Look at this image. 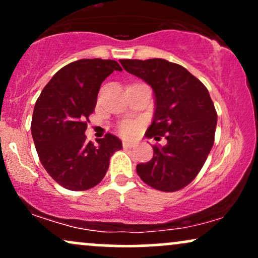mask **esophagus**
Returning a JSON list of instances; mask_svg holds the SVG:
<instances>
[{
    "mask_svg": "<svg viewBox=\"0 0 258 258\" xmlns=\"http://www.w3.org/2000/svg\"><path fill=\"white\" fill-rule=\"evenodd\" d=\"M122 146H123V148H132L133 146H135V144H133L132 142H127V141H123V142H122Z\"/></svg>",
    "mask_w": 258,
    "mask_h": 258,
    "instance_id": "1",
    "label": "esophagus"
}]
</instances>
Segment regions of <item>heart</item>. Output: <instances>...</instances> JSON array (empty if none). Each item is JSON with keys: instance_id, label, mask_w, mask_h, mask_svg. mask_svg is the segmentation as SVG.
<instances>
[{"instance_id": "heart-1", "label": "heart", "mask_w": 258, "mask_h": 258, "mask_svg": "<svg viewBox=\"0 0 258 258\" xmlns=\"http://www.w3.org/2000/svg\"><path fill=\"white\" fill-rule=\"evenodd\" d=\"M119 132L121 135L131 137V136L136 135V132H137V125L135 122H132V121H123V122L120 123Z\"/></svg>"}]
</instances>
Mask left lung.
<instances>
[{
  "label": "left lung",
  "mask_w": 258,
  "mask_h": 258,
  "mask_svg": "<svg viewBox=\"0 0 258 258\" xmlns=\"http://www.w3.org/2000/svg\"><path fill=\"white\" fill-rule=\"evenodd\" d=\"M120 63L155 94L154 119L146 136L167 139L166 146L153 147L150 161L137 165L138 176L158 190H179L198 176L214 146L217 112L209 91L185 68L165 59Z\"/></svg>",
  "instance_id": "1"
}]
</instances>
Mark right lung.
I'll return each mask as SVG.
<instances>
[{
	"instance_id": "right-lung-1",
	"label": "right lung",
	"mask_w": 258,
	"mask_h": 258,
	"mask_svg": "<svg viewBox=\"0 0 258 258\" xmlns=\"http://www.w3.org/2000/svg\"><path fill=\"white\" fill-rule=\"evenodd\" d=\"M122 72L110 59H80L54 74L36 100L31 135L44 170L69 190H87L104 178L109 160L122 143L106 133L98 146L86 141L87 121L97 104L100 85Z\"/></svg>"
}]
</instances>
